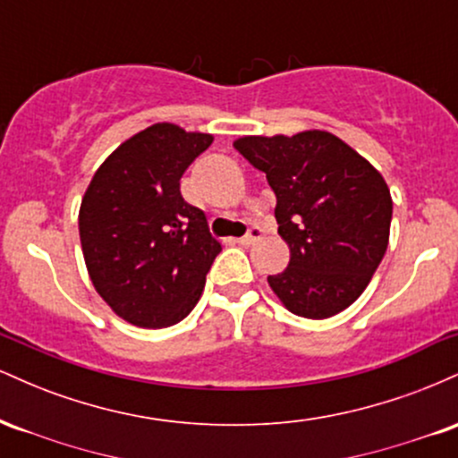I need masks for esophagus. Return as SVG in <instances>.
<instances>
[{"label": "esophagus", "mask_w": 458, "mask_h": 458, "mask_svg": "<svg viewBox=\"0 0 458 458\" xmlns=\"http://www.w3.org/2000/svg\"><path fill=\"white\" fill-rule=\"evenodd\" d=\"M262 236H265V230H262L260 225H251V228L247 230V234H245V236H241L239 243H241V245H245V247H247V245H254L256 241H260V239H262Z\"/></svg>", "instance_id": "34e87169"}]
</instances>
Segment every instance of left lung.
I'll return each mask as SVG.
<instances>
[{"instance_id": "1", "label": "left lung", "mask_w": 458, "mask_h": 458, "mask_svg": "<svg viewBox=\"0 0 458 458\" xmlns=\"http://www.w3.org/2000/svg\"><path fill=\"white\" fill-rule=\"evenodd\" d=\"M234 148L265 172L291 262L269 286L297 317L329 318L375 276L390 239L392 196L364 157L327 131L241 138Z\"/></svg>"}]
</instances>
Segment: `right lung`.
<instances>
[{"label": "right lung", "instance_id": "obj_1", "mask_svg": "<svg viewBox=\"0 0 458 458\" xmlns=\"http://www.w3.org/2000/svg\"><path fill=\"white\" fill-rule=\"evenodd\" d=\"M213 135L159 123L118 146L79 211L88 273L107 306L138 327H170L191 312L222 245L181 193Z\"/></svg>", "mask_w": 458, "mask_h": 458}]
</instances>
